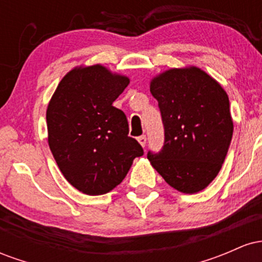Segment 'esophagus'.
Masks as SVG:
<instances>
[{
	"label": "esophagus",
	"mask_w": 262,
	"mask_h": 262,
	"mask_svg": "<svg viewBox=\"0 0 262 262\" xmlns=\"http://www.w3.org/2000/svg\"><path fill=\"white\" fill-rule=\"evenodd\" d=\"M138 141H139L141 146H145L146 145V137L145 135H140V137H138Z\"/></svg>",
	"instance_id": "34e87169"
}]
</instances>
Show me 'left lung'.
Here are the masks:
<instances>
[{
	"instance_id": "left-lung-1",
	"label": "left lung",
	"mask_w": 262,
	"mask_h": 262,
	"mask_svg": "<svg viewBox=\"0 0 262 262\" xmlns=\"http://www.w3.org/2000/svg\"><path fill=\"white\" fill-rule=\"evenodd\" d=\"M165 140L148 151L152 167L183 193L206 188L221 170L233 137L227 92L198 68L171 69L150 83Z\"/></svg>"
}]
</instances>
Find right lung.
<instances>
[{
	"instance_id": "add662e5",
	"label": "right lung",
	"mask_w": 262,
	"mask_h": 262,
	"mask_svg": "<svg viewBox=\"0 0 262 262\" xmlns=\"http://www.w3.org/2000/svg\"><path fill=\"white\" fill-rule=\"evenodd\" d=\"M129 79L101 65L74 69L60 81L47 110L48 141L62 175L90 196L104 194L144 154L129 137L128 119L113 102Z\"/></svg>"
}]
</instances>
